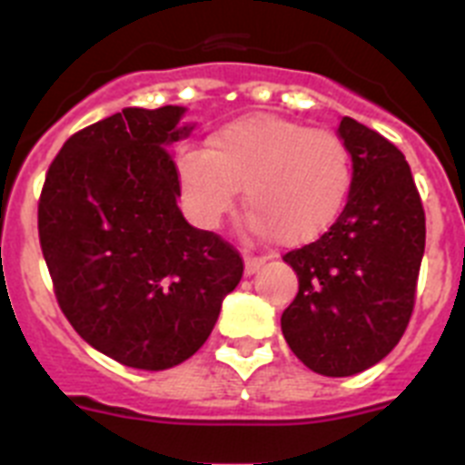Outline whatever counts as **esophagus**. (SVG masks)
<instances>
[{
  "instance_id": "esophagus-1",
  "label": "esophagus",
  "mask_w": 465,
  "mask_h": 465,
  "mask_svg": "<svg viewBox=\"0 0 465 465\" xmlns=\"http://www.w3.org/2000/svg\"><path fill=\"white\" fill-rule=\"evenodd\" d=\"M265 265V256H252V253H246L244 256V272L253 274Z\"/></svg>"
}]
</instances>
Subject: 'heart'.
Returning a JSON list of instances; mask_svg holds the SVG:
<instances>
[{
  "label": "heart",
  "mask_w": 465,
  "mask_h": 465,
  "mask_svg": "<svg viewBox=\"0 0 465 465\" xmlns=\"http://www.w3.org/2000/svg\"><path fill=\"white\" fill-rule=\"evenodd\" d=\"M179 174L191 212L207 228L235 207L240 186L253 230H272L283 244H300L328 228L351 186V151L328 130L279 116H244L188 146Z\"/></svg>",
  "instance_id": "obj_1"
}]
</instances>
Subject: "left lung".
<instances>
[{"label": "left lung", "instance_id": "8db88e82", "mask_svg": "<svg viewBox=\"0 0 465 465\" xmlns=\"http://www.w3.org/2000/svg\"><path fill=\"white\" fill-rule=\"evenodd\" d=\"M338 134L354 163L347 204L319 240L283 253L298 274L283 338L326 377L368 371L401 342L426 244L424 204L405 155L349 116Z\"/></svg>", "mask_w": 465, "mask_h": 465}]
</instances>
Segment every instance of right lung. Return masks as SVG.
Here are the masks:
<instances>
[{"instance_id": "1", "label": "right lung", "mask_w": 465, "mask_h": 465, "mask_svg": "<svg viewBox=\"0 0 465 465\" xmlns=\"http://www.w3.org/2000/svg\"><path fill=\"white\" fill-rule=\"evenodd\" d=\"M182 106L123 109L84 127L53 158L39 197V244L57 305L109 359L165 371L207 342L221 302L240 283L235 246L197 230L172 143Z\"/></svg>"}]
</instances>
